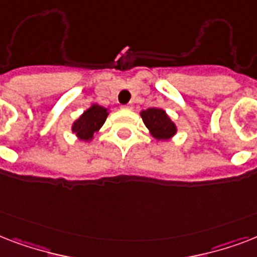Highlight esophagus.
<instances>
[{"mask_svg": "<svg viewBox=\"0 0 257 257\" xmlns=\"http://www.w3.org/2000/svg\"><path fill=\"white\" fill-rule=\"evenodd\" d=\"M133 105L132 104H128V105H122V109H132Z\"/></svg>", "mask_w": 257, "mask_h": 257, "instance_id": "esophagus-1", "label": "esophagus"}]
</instances>
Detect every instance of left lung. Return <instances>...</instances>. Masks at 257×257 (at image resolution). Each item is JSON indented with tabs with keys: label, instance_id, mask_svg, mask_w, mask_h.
Returning a JSON list of instances; mask_svg holds the SVG:
<instances>
[{
	"label": "left lung",
	"instance_id": "8db88e82",
	"mask_svg": "<svg viewBox=\"0 0 257 257\" xmlns=\"http://www.w3.org/2000/svg\"><path fill=\"white\" fill-rule=\"evenodd\" d=\"M141 117L147 128L159 140H168L176 133V126L163 109L149 108L141 112Z\"/></svg>",
	"mask_w": 257,
	"mask_h": 257
}]
</instances>
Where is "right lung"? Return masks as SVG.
I'll list each match as a JSON object with an SVG mask.
<instances>
[{"label":"right lung","mask_w":257,"mask_h":257,"mask_svg":"<svg viewBox=\"0 0 257 257\" xmlns=\"http://www.w3.org/2000/svg\"><path fill=\"white\" fill-rule=\"evenodd\" d=\"M106 116H108L106 109L100 105H93L74 122L72 129L81 140H90L93 135L102 126Z\"/></svg>","instance_id":"1"}]
</instances>
